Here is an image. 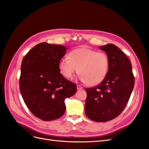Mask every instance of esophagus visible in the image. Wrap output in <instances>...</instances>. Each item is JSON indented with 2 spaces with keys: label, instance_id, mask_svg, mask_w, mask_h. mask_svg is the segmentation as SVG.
Returning <instances> with one entry per match:
<instances>
[{
  "label": "esophagus",
  "instance_id": "obj_1",
  "mask_svg": "<svg viewBox=\"0 0 149 149\" xmlns=\"http://www.w3.org/2000/svg\"><path fill=\"white\" fill-rule=\"evenodd\" d=\"M83 89V87L81 86H80L79 84L77 85V89L78 90H80V89Z\"/></svg>",
  "mask_w": 149,
  "mask_h": 149
}]
</instances>
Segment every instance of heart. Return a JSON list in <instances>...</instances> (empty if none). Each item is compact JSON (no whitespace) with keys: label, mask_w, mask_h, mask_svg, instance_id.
<instances>
[{"label":"heart","mask_w":149,"mask_h":149,"mask_svg":"<svg viewBox=\"0 0 149 149\" xmlns=\"http://www.w3.org/2000/svg\"><path fill=\"white\" fill-rule=\"evenodd\" d=\"M59 66L61 73L66 78H73L79 71L82 82L95 85L105 78L109 70V60L105 53L81 48L72 51L70 56L62 58Z\"/></svg>","instance_id":"b5f03b06"}]
</instances>
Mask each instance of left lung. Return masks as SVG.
I'll return each mask as SVG.
<instances>
[{
	"label": "left lung",
	"mask_w": 149,
	"mask_h": 149,
	"mask_svg": "<svg viewBox=\"0 0 149 149\" xmlns=\"http://www.w3.org/2000/svg\"><path fill=\"white\" fill-rule=\"evenodd\" d=\"M100 48L109 58V70L100 84L86 88L84 111L92 120L107 122L124 109L134 86V76L129 59L118 47L109 43Z\"/></svg>",
	"instance_id": "left-lung-1"
}]
</instances>
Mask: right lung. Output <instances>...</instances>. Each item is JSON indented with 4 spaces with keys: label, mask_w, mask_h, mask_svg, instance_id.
<instances>
[{
    "label": "right lung",
    "mask_w": 149,
    "mask_h": 149,
    "mask_svg": "<svg viewBox=\"0 0 149 149\" xmlns=\"http://www.w3.org/2000/svg\"><path fill=\"white\" fill-rule=\"evenodd\" d=\"M66 51L61 45L40 43L22 62L19 86L22 97L31 113L43 120L61 117L66 110L65 99L76 92V84L60 73V62Z\"/></svg>",
    "instance_id": "add662e5"
}]
</instances>
